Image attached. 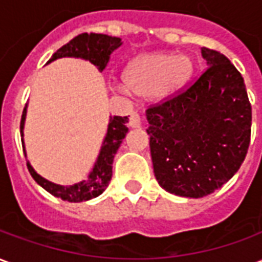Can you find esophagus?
Returning <instances> with one entry per match:
<instances>
[{"label":"esophagus","instance_id":"34e87169","mask_svg":"<svg viewBox=\"0 0 262 262\" xmlns=\"http://www.w3.org/2000/svg\"><path fill=\"white\" fill-rule=\"evenodd\" d=\"M142 125V120H140V115L137 112H132L130 118H129V126L130 127H140Z\"/></svg>","mask_w":262,"mask_h":262}]
</instances>
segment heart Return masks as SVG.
Segmentation results:
<instances>
[{
    "label": "heart",
    "mask_w": 262,
    "mask_h": 262,
    "mask_svg": "<svg viewBox=\"0 0 262 262\" xmlns=\"http://www.w3.org/2000/svg\"><path fill=\"white\" fill-rule=\"evenodd\" d=\"M192 73V63L185 56L170 53L144 54L133 60L125 71V81L114 90L125 95L165 98L181 88Z\"/></svg>",
    "instance_id": "heart-1"
}]
</instances>
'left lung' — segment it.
<instances>
[{"mask_svg": "<svg viewBox=\"0 0 262 262\" xmlns=\"http://www.w3.org/2000/svg\"><path fill=\"white\" fill-rule=\"evenodd\" d=\"M206 70L193 84L146 111L156 180L167 192L202 198L219 189L246 159L251 103L238 70L202 48Z\"/></svg>", "mask_w": 262, "mask_h": 262, "instance_id": "left-lung-1", "label": "left lung"}]
</instances>
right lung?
<instances>
[{
	"instance_id": "right-lung-1",
	"label": "right lung",
	"mask_w": 262,
	"mask_h": 262,
	"mask_svg": "<svg viewBox=\"0 0 262 262\" xmlns=\"http://www.w3.org/2000/svg\"><path fill=\"white\" fill-rule=\"evenodd\" d=\"M120 45H122V40L119 37H112L108 35H102V33H81L74 39H71L67 45L61 46L52 56V59L49 60L48 63H52L60 57H80V59L90 60L92 64L97 66L99 71H102L108 64L111 53L119 48ZM25 118L26 106L24 108L22 119H20V136L22 137H24ZM127 120H129L127 116H114L109 119L108 132L103 139L101 151L98 154L94 168L85 181H81L74 185H70V187L57 185V184H53L39 176L28 161L26 165H28V170L31 172L32 178L40 187L45 188L49 193H52L53 196L60 198L63 201H67V202H84V201H90L92 198L99 196L106 189L109 181L112 178V163H114L115 154L129 130L126 127ZM22 147H24V153H25L24 142H22Z\"/></svg>"
}]
</instances>
